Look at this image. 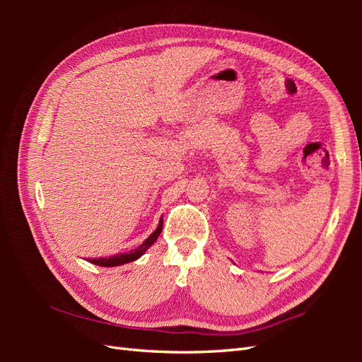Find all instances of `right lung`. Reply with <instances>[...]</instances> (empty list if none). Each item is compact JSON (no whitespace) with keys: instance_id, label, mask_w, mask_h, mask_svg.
Returning a JSON list of instances; mask_svg holds the SVG:
<instances>
[{"instance_id":"1","label":"right lung","mask_w":362,"mask_h":362,"mask_svg":"<svg viewBox=\"0 0 362 362\" xmlns=\"http://www.w3.org/2000/svg\"><path fill=\"white\" fill-rule=\"evenodd\" d=\"M161 228H163V219H160L158 222V227L156 228V232H153L148 240H146L140 247H136L134 250H130L127 253H117V255H113L110 258H90L88 261L90 263H93L96 266H103V267H113V266H121V264H126L130 263V261H135L140 258L143 253L148 250L151 245L157 241V238L161 233Z\"/></svg>"}]
</instances>
